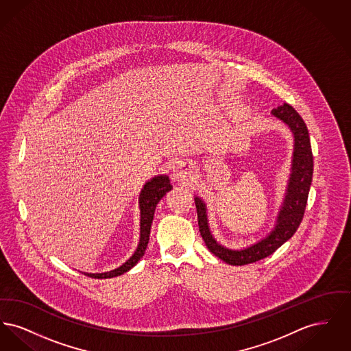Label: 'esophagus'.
I'll list each match as a JSON object with an SVG mask.
<instances>
[{
  "label": "esophagus",
  "mask_w": 351,
  "mask_h": 351,
  "mask_svg": "<svg viewBox=\"0 0 351 351\" xmlns=\"http://www.w3.org/2000/svg\"><path fill=\"white\" fill-rule=\"evenodd\" d=\"M172 179L178 183H189L193 179V171L185 162H178L172 168Z\"/></svg>",
  "instance_id": "1"
}]
</instances>
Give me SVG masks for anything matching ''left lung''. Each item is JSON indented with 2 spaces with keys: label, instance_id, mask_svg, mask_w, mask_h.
Returning a JSON list of instances; mask_svg holds the SVG:
<instances>
[{
  "label": "left lung",
  "instance_id": "8db88e82",
  "mask_svg": "<svg viewBox=\"0 0 351 351\" xmlns=\"http://www.w3.org/2000/svg\"><path fill=\"white\" fill-rule=\"evenodd\" d=\"M272 116L282 119L285 125H288L295 138L292 167L287 186V193L274 230L268 234L266 238L251 245L247 249H226L218 243L209 230L206 206L204 201L199 197H195L199 229L206 247L221 261L232 266H243L254 263L274 254L284 242H287L296 233L305 213V206L313 176V155L306 125L302 121L300 114L289 104H283L276 109H272Z\"/></svg>",
  "mask_w": 351,
  "mask_h": 351
}]
</instances>
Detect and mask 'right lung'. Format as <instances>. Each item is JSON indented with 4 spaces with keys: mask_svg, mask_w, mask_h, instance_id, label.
I'll return each mask as SVG.
<instances>
[{
    "mask_svg": "<svg viewBox=\"0 0 351 351\" xmlns=\"http://www.w3.org/2000/svg\"><path fill=\"white\" fill-rule=\"evenodd\" d=\"M172 189V185L169 184V178L166 175L155 176L147 183L141 191L139 195V208H141V238H139V245L136 247V251L132 255L129 261H126L121 267L116 268L109 272H102V274H84L86 276L95 278V279H108V278H114L119 276L125 272H128L130 268H133L139 259L145 255V251L147 247L149 239H150L151 223L154 218V212L160 199Z\"/></svg>",
    "mask_w": 351,
    "mask_h": 351,
    "instance_id": "right-lung-1",
    "label": "right lung"
}]
</instances>
